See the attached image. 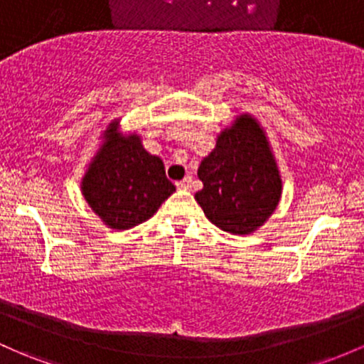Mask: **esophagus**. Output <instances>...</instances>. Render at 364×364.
<instances>
[{
	"instance_id": "obj_1",
	"label": "esophagus",
	"mask_w": 364,
	"mask_h": 364,
	"mask_svg": "<svg viewBox=\"0 0 364 364\" xmlns=\"http://www.w3.org/2000/svg\"><path fill=\"white\" fill-rule=\"evenodd\" d=\"M176 186H178L179 190H190L192 188V176H186L185 179H181V181L176 183Z\"/></svg>"
}]
</instances>
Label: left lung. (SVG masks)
Listing matches in <instances>:
<instances>
[{"label":"left lung","mask_w":364,"mask_h":364,"mask_svg":"<svg viewBox=\"0 0 364 364\" xmlns=\"http://www.w3.org/2000/svg\"><path fill=\"white\" fill-rule=\"evenodd\" d=\"M204 188L195 200L223 232L250 235L279 205L282 179L269 137L259 122L242 113L216 137V146L198 166Z\"/></svg>","instance_id":"obj_1"}]
</instances>
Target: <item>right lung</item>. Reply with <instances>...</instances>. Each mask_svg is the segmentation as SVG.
Returning a JSON list of instances; mask_svg holds the SVG:
<instances>
[{
    "mask_svg": "<svg viewBox=\"0 0 364 364\" xmlns=\"http://www.w3.org/2000/svg\"><path fill=\"white\" fill-rule=\"evenodd\" d=\"M101 139L82 178V195L106 227L129 230L150 220L176 186L166 178L162 159L144 150L139 134L120 131V118L109 122Z\"/></svg>",
    "mask_w": 364,
    "mask_h": 364,
    "instance_id": "obj_1",
    "label": "right lung"
}]
</instances>
